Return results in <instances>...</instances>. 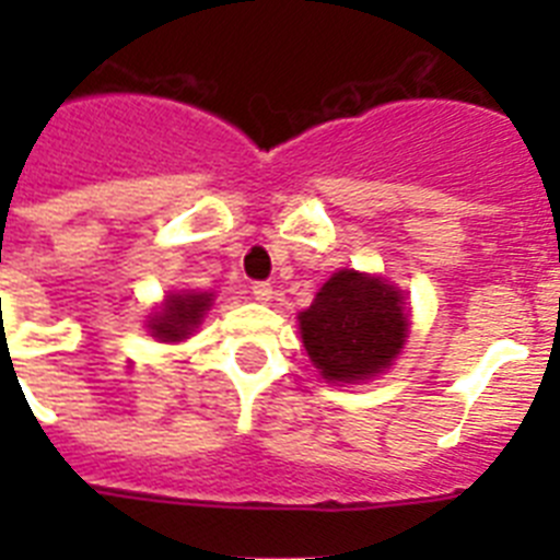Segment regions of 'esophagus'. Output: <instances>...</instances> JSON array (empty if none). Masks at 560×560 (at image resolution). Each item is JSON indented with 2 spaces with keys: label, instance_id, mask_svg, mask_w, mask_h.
Wrapping results in <instances>:
<instances>
[{
  "label": "esophagus",
  "instance_id": "34e87169",
  "mask_svg": "<svg viewBox=\"0 0 560 560\" xmlns=\"http://www.w3.org/2000/svg\"><path fill=\"white\" fill-rule=\"evenodd\" d=\"M252 294H255L257 303H269L271 296H275V289H271V283H255L252 285Z\"/></svg>",
  "mask_w": 560,
  "mask_h": 560
}]
</instances>
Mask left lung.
Here are the masks:
<instances>
[{"instance_id": "left-lung-1", "label": "left lung", "mask_w": 560, "mask_h": 560, "mask_svg": "<svg viewBox=\"0 0 560 560\" xmlns=\"http://www.w3.org/2000/svg\"><path fill=\"white\" fill-rule=\"evenodd\" d=\"M303 348L325 381L359 384L398 359L409 334L404 294L389 280L339 269L296 314Z\"/></svg>"}]
</instances>
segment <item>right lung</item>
<instances>
[{
	"mask_svg": "<svg viewBox=\"0 0 560 560\" xmlns=\"http://www.w3.org/2000/svg\"><path fill=\"white\" fill-rule=\"evenodd\" d=\"M212 305V294L207 291H179L167 294L160 311L148 316V330L160 341H182L199 328L205 314Z\"/></svg>",
	"mask_w": 560,
	"mask_h": 560,
	"instance_id": "add662e5",
	"label": "right lung"
}]
</instances>
